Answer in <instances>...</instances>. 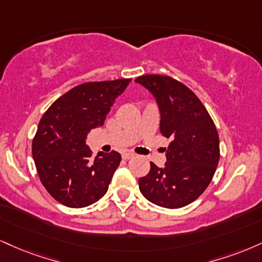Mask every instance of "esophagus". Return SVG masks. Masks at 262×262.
Listing matches in <instances>:
<instances>
[{
  "instance_id": "1",
  "label": "esophagus",
  "mask_w": 262,
  "mask_h": 262,
  "mask_svg": "<svg viewBox=\"0 0 262 262\" xmlns=\"http://www.w3.org/2000/svg\"><path fill=\"white\" fill-rule=\"evenodd\" d=\"M122 157H123V160H130V159H133L134 157V154H132V152H124L122 155Z\"/></svg>"
}]
</instances>
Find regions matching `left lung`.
Returning <instances> with one entry per match:
<instances>
[{"label":"left lung","mask_w":262,"mask_h":262,"mask_svg":"<svg viewBox=\"0 0 262 262\" xmlns=\"http://www.w3.org/2000/svg\"><path fill=\"white\" fill-rule=\"evenodd\" d=\"M152 94L159 105L160 130L171 138L162 168L150 163L139 178L141 194L152 204L179 209L196 200L209 187L220 160L215 123L195 94L167 75L147 74L135 79Z\"/></svg>","instance_id":"1"}]
</instances>
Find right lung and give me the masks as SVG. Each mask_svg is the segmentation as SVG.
<instances>
[{"mask_svg": "<svg viewBox=\"0 0 262 262\" xmlns=\"http://www.w3.org/2000/svg\"><path fill=\"white\" fill-rule=\"evenodd\" d=\"M132 79L89 81L58 97L40 119L33 159L42 185L68 207L89 206L106 194L121 162L117 151L91 157L86 135L101 127Z\"/></svg>", "mask_w": 262, "mask_h": 262, "instance_id": "obj_1", "label": "right lung"}]
</instances>
